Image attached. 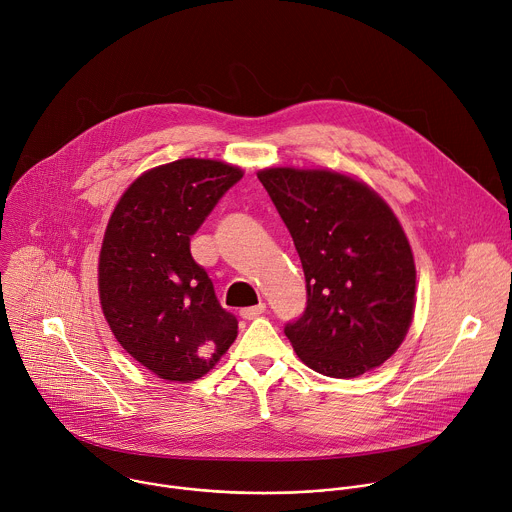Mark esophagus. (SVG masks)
Returning a JSON list of instances; mask_svg holds the SVG:
<instances>
[{
  "label": "esophagus",
  "mask_w": 512,
  "mask_h": 512,
  "mask_svg": "<svg viewBox=\"0 0 512 512\" xmlns=\"http://www.w3.org/2000/svg\"><path fill=\"white\" fill-rule=\"evenodd\" d=\"M263 312H265V304H257V306H251V308H243V310H241V316H243L245 320H253V318L261 316Z\"/></svg>",
  "instance_id": "obj_1"
}]
</instances>
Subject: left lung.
Masks as SVG:
<instances>
[{
	"label": "left lung",
	"instance_id": "8db88e82",
	"mask_svg": "<svg viewBox=\"0 0 512 512\" xmlns=\"http://www.w3.org/2000/svg\"><path fill=\"white\" fill-rule=\"evenodd\" d=\"M300 255L308 302L285 324L302 362L354 379L401 346L415 310V263L389 204L332 170L267 168L257 174Z\"/></svg>",
	"mask_w": 512,
	"mask_h": 512
}]
</instances>
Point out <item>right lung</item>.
<instances>
[{"label":"right lung","instance_id":"add662e5","mask_svg":"<svg viewBox=\"0 0 512 512\" xmlns=\"http://www.w3.org/2000/svg\"><path fill=\"white\" fill-rule=\"evenodd\" d=\"M241 178L225 162L176 160L143 172L109 218L101 308L117 342L160 379L204 377L237 338L239 322L192 259L190 237Z\"/></svg>","mask_w":512,"mask_h":512}]
</instances>
